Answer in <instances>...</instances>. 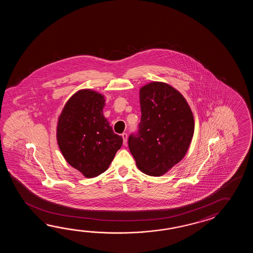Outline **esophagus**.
I'll return each mask as SVG.
<instances>
[{"label": "esophagus", "mask_w": 253, "mask_h": 253, "mask_svg": "<svg viewBox=\"0 0 253 253\" xmlns=\"http://www.w3.org/2000/svg\"><path fill=\"white\" fill-rule=\"evenodd\" d=\"M121 135H122V137H123V144L126 145V142H127V134H126V133H123Z\"/></svg>", "instance_id": "1"}]
</instances>
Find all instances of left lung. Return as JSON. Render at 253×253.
<instances>
[{
    "mask_svg": "<svg viewBox=\"0 0 253 253\" xmlns=\"http://www.w3.org/2000/svg\"><path fill=\"white\" fill-rule=\"evenodd\" d=\"M139 98V130L129 135V150L141 172L161 176L186 155L194 136V115L183 95L164 82L142 86Z\"/></svg>",
    "mask_w": 253,
    "mask_h": 253,
    "instance_id": "obj_1",
    "label": "left lung"
}]
</instances>
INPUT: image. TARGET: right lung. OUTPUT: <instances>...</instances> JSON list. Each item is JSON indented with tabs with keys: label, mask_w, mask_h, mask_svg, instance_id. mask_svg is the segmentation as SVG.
Here are the masks:
<instances>
[{
	"label": "right lung",
	"mask_w": 253,
	"mask_h": 253,
	"mask_svg": "<svg viewBox=\"0 0 253 253\" xmlns=\"http://www.w3.org/2000/svg\"><path fill=\"white\" fill-rule=\"evenodd\" d=\"M105 104L102 94L81 89L67 101L58 120L59 150L86 178L105 172L123 144L103 116Z\"/></svg>",
	"instance_id": "obj_1"
}]
</instances>
